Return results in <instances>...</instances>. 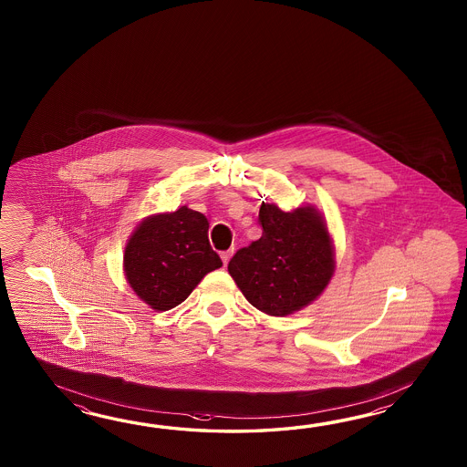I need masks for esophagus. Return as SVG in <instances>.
<instances>
[{
	"label": "esophagus",
	"mask_w": 467,
	"mask_h": 467,
	"mask_svg": "<svg viewBox=\"0 0 467 467\" xmlns=\"http://www.w3.org/2000/svg\"><path fill=\"white\" fill-rule=\"evenodd\" d=\"M232 252H234V250H225V252H222V255H220V257L223 260V265H227V264H229L230 257H232Z\"/></svg>",
	"instance_id": "obj_1"
}]
</instances>
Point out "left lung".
Segmentation results:
<instances>
[{"instance_id":"1","label":"left lung","mask_w":467,"mask_h":467,"mask_svg":"<svg viewBox=\"0 0 467 467\" xmlns=\"http://www.w3.org/2000/svg\"><path fill=\"white\" fill-rule=\"evenodd\" d=\"M262 237L230 258L229 274L248 302L268 316H288L327 287L334 252L322 215L312 207L282 212L262 203Z\"/></svg>"}]
</instances>
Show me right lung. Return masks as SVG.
<instances>
[{"label": "right lung", "instance_id": "obj_1", "mask_svg": "<svg viewBox=\"0 0 467 467\" xmlns=\"http://www.w3.org/2000/svg\"><path fill=\"white\" fill-rule=\"evenodd\" d=\"M125 275L155 310L177 307L209 272L222 267L209 242V220L180 207L145 220L125 248Z\"/></svg>", "mask_w": 467, "mask_h": 467}]
</instances>
